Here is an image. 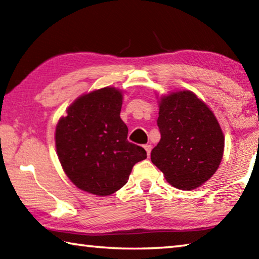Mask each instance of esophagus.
Here are the masks:
<instances>
[{
    "instance_id": "34e87169",
    "label": "esophagus",
    "mask_w": 259,
    "mask_h": 259,
    "mask_svg": "<svg viewBox=\"0 0 259 259\" xmlns=\"http://www.w3.org/2000/svg\"><path fill=\"white\" fill-rule=\"evenodd\" d=\"M144 148H145V151L147 153V156H150L151 151H152V145H151V144H146V145L144 146Z\"/></svg>"
}]
</instances>
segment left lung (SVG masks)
<instances>
[{
    "label": "left lung",
    "mask_w": 259,
    "mask_h": 259,
    "mask_svg": "<svg viewBox=\"0 0 259 259\" xmlns=\"http://www.w3.org/2000/svg\"><path fill=\"white\" fill-rule=\"evenodd\" d=\"M161 139L151 160L170 185L194 190L212 177L224 153V135L213 113L192 91L160 98Z\"/></svg>",
    "instance_id": "left-lung-1"
}]
</instances>
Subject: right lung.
<instances>
[{"label":"right lung","instance_id":"right-lung-1","mask_svg":"<svg viewBox=\"0 0 259 259\" xmlns=\"http://www.w3.org/2000/svg\"><path fill=\"white\" fill-rule=\"evenodd\" d=\"M123 96L106 87L78 97L56 128L57 155L65 174L82 191L111 195L124 186L146 151L128 142L121 120Z\"/></svg>","mask_w":259,"mask_h":259}]
</instances>
